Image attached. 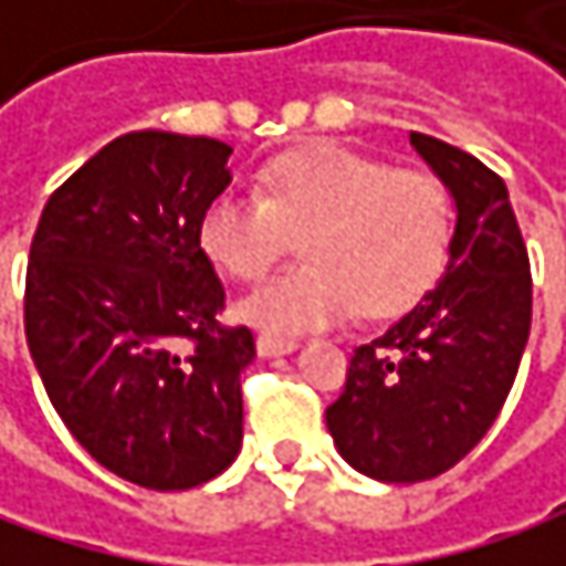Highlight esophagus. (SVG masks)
Returning a JSON list of instances; mask_svg holds the SVG:
<instances>
[{
	"mask_svg": "<svg viewBox=\"0 0 566 566\" xmlns=\"http://www.w3.org/2000/svg\"><path fill=\"white\" fill-rule=\"evenodd\" d=\"M254 348H258L261 358H274V355H289V352H295L298 342H295V338H281V335H258Z\"/></svg>",
	"mask_w": 566,
	"mask_h": 566,
	"instance_id": "obj_1",
	"label": "esophagus"
}]
</instances>
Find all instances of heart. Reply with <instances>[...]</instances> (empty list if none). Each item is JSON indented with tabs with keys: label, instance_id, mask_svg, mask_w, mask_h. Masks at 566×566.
Instances as JSON below:
<instances>
[{
	"label": "heart",
	"instance_id": "b5f03b06",
	"mask_svg": "<svg viewBox=\"0 0 566 566\" xmlns=\"http://www.w3.org/2000/svg\"><path fill=\"white\" fill-rule=\"evenodd\" d=\"M454 205L421 168L345 145L274 155L258 195L208 201L198 241L234 281H261L298 238L305 261L251 292L238 315L268 332H308L352 318H391L431 292L448 264Z\"/></svg>",
	"mask_w": 566,
	"mask_h": 566
}]
</instances>
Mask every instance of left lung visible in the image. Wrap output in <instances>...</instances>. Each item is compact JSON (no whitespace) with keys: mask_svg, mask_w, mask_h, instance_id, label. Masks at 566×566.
I'll list each match as a JSON object with an SVG mask.
<instances>
[{"mask_svg":"<svg viewBox=\"0 0 566 566\" xmlns=\"http://www.w3.org/2000/svg\"><path fill=\"white\" fill-rule=\"evenodd\" d=\"M451 188V261L405 318L358 345L325 421L342 458L388 484L431 481L497 421L531 335V258L507 185L474 155L411 132Z\"/></svg>","mask_w":566,"mask_h":566,"instance_id":"1","label":"left lung"}]
</instances>
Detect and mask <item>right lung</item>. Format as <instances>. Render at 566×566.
I'll return each mask as SVG.
<instances>
[{
  "label": "right lung",
  "instance_id": "obj_1",
  "mask_svg": "<svg viewBox=\"0 0 566 566\" xmlns=\"http://www.w3.org/2000/svg\"><path fill=\"white\" fill-rule=\"evenodd\" d=\"M231 148L205 135L128 132L45 201L25 268V342L72 438L148 491L218 478L241 448L244 325L198 224Z\"/></svg>",
  "mask_w": 566,
  "mask_h": 566
}]
</instances>
